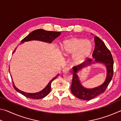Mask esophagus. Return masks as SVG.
Returning <instances> with one entry per match:
<instances>
[{"instance_id": "1", "label": "esophagus", "mask_w": 121, "mask_h": 121, "mask_svg": "<svg viewBox=\"0 0 121 121\" xmlns=\"http://www.w3.org/2000/svg\"><path fill=\"white\" fill-rule=\"evenodd\" d=\"M69 71V68H67V67H66V68H65L64 69H63V70H62V72L65 73L68 72Z\"/></svg>"}]
</instances>
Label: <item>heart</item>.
<instances>
[{
  "label": "heart",
  "instance_id": "heart-1",
  "mask_svg": "<svg viewBox=\"0 0 121 121\" xmlns=\"http://www.w3.org/2000/svg\"><path fill=\"white\" fill-rule=\"evenodd\" d=\"M93 49L91 41L82 38H73L64 40L61 44L62 52L65 55L72 54L75 62H81L90 56Z\"/></svg>",
  "mask_w": 121,
  "mask_h": 121
}]
</instances>
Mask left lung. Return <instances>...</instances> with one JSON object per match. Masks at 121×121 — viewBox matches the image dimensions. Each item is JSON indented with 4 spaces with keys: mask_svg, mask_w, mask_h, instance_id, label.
Returning a JSON list of instances; mask_svg holds the SVG:
<instances>
[{
    "mask_svg": "<svg viewBox=\"0 0 121 121\" xmlns=\"http://www.w3.org/2000/svg\"><path fill=\"white\" fill-rule=\"evenodd\" d=\"M95 48L92 54L94 61L88 58L84 62L77 66L73 67V75L70 87L71 92L77 98L84 100H90L104 93L111 81L113 76L114 61L111 53L104 43L97 36L95 37ZM95 63H102L105 65L107 76L104 82L99 87L93 89L84 87L80 83L77 73L79 70Z\"/></svg>",
    "mask_w": 121,
    "mask_h": 121,
    "instance_id": "left-lung-1",
    "label": "left lung"
}]
</instances>
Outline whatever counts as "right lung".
<instances>
[{
  "label": "right lung",
  "mask_w": 121,
  "mask_h": 121,
  "mask_svg": "<svg viewBox=\"0 0 121 121\" xmlns=\"http://www.w3.org/2000/svg\"><path fill=\"white\" fill-rule=\"evenodd\" d=\"M60 34L61 32L46 31V30L40 29L34 30V31L31 32V33H30L27 36H26L25 38L21 40V44L25 42H28V41L30 40H39L42 41V42L48 43H51L52 41L54 40L55 39L60 36ZM15 52V50L13 51V53H14ZM58 75L59 74H58L56 77L53 78L44 89H43L42 91H40V92H38L36 93H26L25 92H23L21 91V90L18 89L15 86V85H14L11 75V77L12 82H13V87L14 88V89H15L16 91L22 94V95H23L24 96H25V97L28 98H30V99H39L44 98L45 96H46L49 93H50V92L51 91V83H52V82L56 78Z\"/></svg>",
  "instance_id": "right-lung-1"
}]
</instances>
